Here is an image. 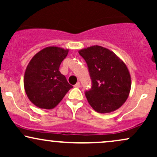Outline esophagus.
<instances>
[{"instance_id":"obj_1","label":"esophagus","mask_w":157,"mask_h":157,"mask_svg":"<svg viewBox=\"0 0 157 157\" xmlns=\"http://www.w3.org/2000/svg\"><path fill=\"white\" fill-rule=\"evenodd\" d=\"M75 88H80V82H77V83L75 85Z\"/></svg>"}]
</instances>
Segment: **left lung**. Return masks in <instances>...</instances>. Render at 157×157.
<instances>
[{
	"label": "left lung",
	"mask_w": 157,
	"mask_h": 157,
	"mask_svg": "<svg viewBox=\"0 0 157 157\" xmlns=\"http://www.w3.org/2000/svg\"><path fill=\"white\" fill-rule=\"evenodd\" d=\"M78 52L88 65L92 81L91 90L85 94L90 105L100 113L120 109L127 100L131 86L125 63L114 52L97 45Z\"/></svg>",
	"instance_id": "8db88e82"
}]
</instances>
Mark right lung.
Segmentation results:
<instances>
[{"label": "right lung", "instance_id": "add662e5", "mask_svg": "<svg viewBox=\"0 0 157 157\" xmlns=\"http://www.w3.org/2000/svg\"><path fill=\"white\" fill-rule=\"evenodd\" d=\"M69 50L57 46L43 48L26 68L23 85L29 100L43 109H52L73 87L59 71Z\"/></svg>", "mask_w": 157, "mask_h": 157}]
</instances>
